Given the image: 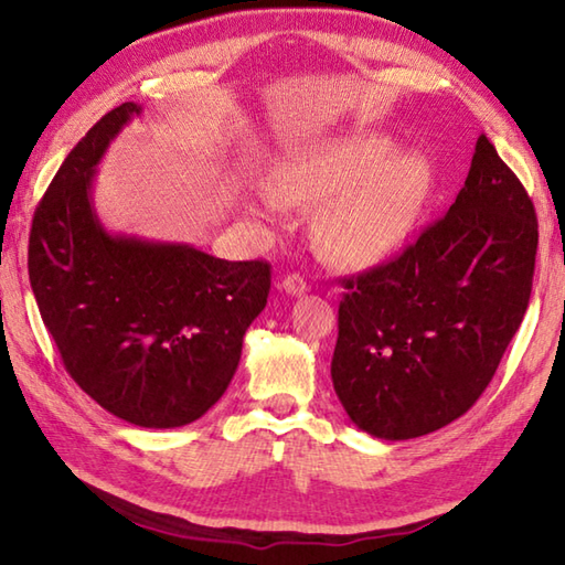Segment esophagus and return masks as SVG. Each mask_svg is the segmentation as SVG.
Here are the masks:
<instances>
[{"mask_svg": "<svg viewBox=\"0 0 565 565\" xmlns=\"http://www.w3.org/2000/svg\"><path fill=\"white\" fill-rule=\"evenodd\" d=\"M281 289L289 294V296H301L308 291V284L303 281L301 274H289L286 279L281 281Z\"/></svg>", "mask_w": 565, "mask_h": 565, "instance_id": "esophagus-1", "label": "esophagus"}]
</instances>
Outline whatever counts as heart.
<instances>
[{
	"label": "heart",
	"mask_w": 565,
	"mask_h": 565,
	"mask_svg": "<svg viewBox=\"0 0 565 565\" xmlns=\"http://www.w3.org/2000/svg\"><path fill=\"white\" fill-rule=\"evenodd\" d=\"M428 185L430 169L422 157H399L390 137L360 135L303 153L279 181V192L289 201L328 203L318 223L320 245L330 257L367 267L392 257L412 235ZM280 196L264 191L259 203L279 213Z\"/></svg>",
	"instance_id": "b5f03b06"
}]
</instances>
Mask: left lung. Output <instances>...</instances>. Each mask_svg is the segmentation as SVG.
<instances>
[{"instance_id":"left-lung-1","label":"left lung","mask_w":565,"mask_h":565,"mask_svg":"<svg viewBox=\"0 0 565 565\" xmlns=\"http://www.w3.org/2000/svg\"><path fill=\"white\" fill-rule=\"evenodd\" d=\"M536 245L532 198L480 135L448 213L394 259L342 279L330 374L352 424L406 440L466 414L522 326Z\"/></svg>"}]
</instances>
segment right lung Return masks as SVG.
<instances>
[{"instance_id": "obj_1", "label": "right lung", "mask_w": 565, "mask_h": 565, "mask_svg": "<svg viewBox=\"0 0 565 565\" xmlns=\"http://www.w3.org/2000/svg\"><path fill=\"white\" fill-rule=\"evenodd\" d=\"M139 113L115 107L61 163L31 220L29 281L75 384L129 424L175 428L225 394L242 338L267 306L271 267L99 225L95 166Z\"/></svg>"}]
</instances>
